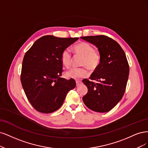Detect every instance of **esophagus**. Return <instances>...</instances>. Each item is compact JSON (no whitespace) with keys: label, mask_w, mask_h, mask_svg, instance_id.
Instances as JSON below:
<instances>
[{"label":"esophagus","mask_w":148,"mask_h":148,"mask_svg":"<svg viewBox=\"0 0 148 148\" xmlns=\"http://www.w3.org/2000/svg\"><path fill=\"white\" fill-rule=\"evenodd\" d=\"M75 82H76V85H77V87L79 86V85L82 84V82H81V81H79V80H76Z\"/></svg>","instance_id":"obj_1"}]
</instances>
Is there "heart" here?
Segmentation results:
<instances>
[{"mask_svg": "<svg viewBox=\"0 0 148 148\" xmlns=\"http://www.w3.org/2000/svg\"><path fill=\"white\" fill-rule=\"evenodd\" d=\"M75 53L82 57L81 65L85 66L91 69H97L101 62V55L97 50H94L92 45L87 42H80L73 47ZM73 58L70 51L65 50L61 55V61L66 68H69L72 63ZM87 70L84 68H73L66 71V76L68 78L73 79H80L88 75Z\"/></svg>", "mask_w": 148, "mask_h": 148, "instance_id": "heart-1", "label": "heart"}]
</instances>
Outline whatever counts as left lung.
<instances>
[{
  "label": "left lung",
  "mask_w": 148,
  "mask_h": 148,
  "mask_svg": "<svg viewBox=\"0 0 148 148\" xmlns=\"http://www.w3.org/2000/svg\"><path fill=\"white\" fill-rule=\"evenodd\" d=\"M95 45L101 55V62L82 82L88 92L82 99L86 106L98 112H106L115 107L125 93L129 75V66L124 51L117 42L105 36L80 37Z\"/></svg>",
  "instance_id": "1"
}]
</instances>
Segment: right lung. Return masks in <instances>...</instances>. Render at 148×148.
<instances>
[{"label":"right lung","instance_id":"obj_1","mask_svg":"<svg viewBox=\"0 0 148 148\" xmlns=\"http://www.w3.org/2000/svg\"><path fill=\"white\" fill-rule=\"evenodd\" d=\"M78 37L45 36L37 40L23 60L21 82L31 105L49 114L62 106L66 95L76 86L75 80L61 78V55Z\"/></svg>","mask_w":148,"mask_h":148}]
</instances>
